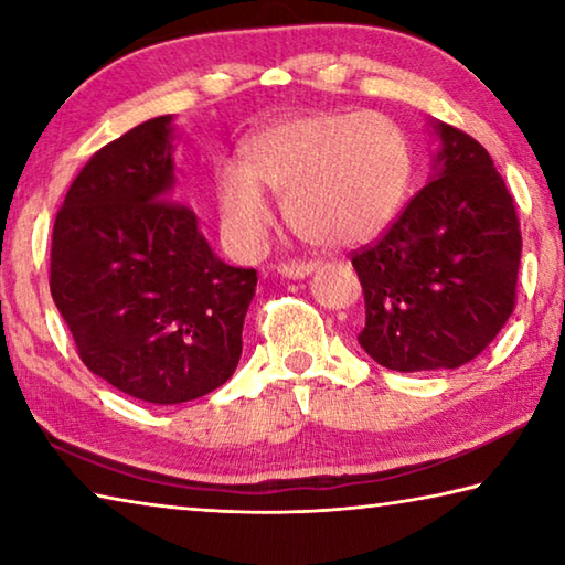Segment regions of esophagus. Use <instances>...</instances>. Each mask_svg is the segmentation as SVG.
<instances>
[{"label": "esophagus", "instance_id": "esophagus-1", "mask_svg": "<svg viewBox=\"0 0 565 565\" xmlns=\"http://www.w3.org/2000/svg\"><path fill=\"white\" fill-rule=\"evenodd\" d=\"M313 269H317L313 262H286L276 266V271L286 276V279H303V276H309Z\"/></svg>", "mask_w": 565, "mask_h": 565}]
</instances>
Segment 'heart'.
<instances>
[{
    "instance_id": "heart-1",
    "label": "heart",
    "mask_w": 565,
    "mask_h": 565,
    "mask_svg": "<svg viewBox=\"0 0 565 565\" xmlns=\"http://www.w3.org/2000/svg\"><path fill=\"white\" fill-rule=\"evenodd\" d=\"M411 149L376 111L311 114L274 124L248 141L242 164L216 174L222 228L238 254H256L274 214L264 189L284 199L296 236L321 248L369 242L404 204Z\"/></svg>"
}]
</instances>
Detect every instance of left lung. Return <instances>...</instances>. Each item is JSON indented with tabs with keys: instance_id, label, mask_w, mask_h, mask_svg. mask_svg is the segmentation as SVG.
Listing matches in <instances>:
<instances>
[{
	"instance_id": "left-lung-1",
	"label": "left lung",
	"mask_w": 565,
	"mask_h": 565,
	"mask_svg": "<svg viewBox=\"0 0 565 565\" xmlns=\"http://www.w3.org/2000/svg\"><path fill=\"white\" fill-rule=\"evenodd\" d=\"M436 174L374 244L351 254L366 327L363 351L391 371L458 369L515 309L521 224L493 159L436 121Z\"/></svg>"
}]
</instances>
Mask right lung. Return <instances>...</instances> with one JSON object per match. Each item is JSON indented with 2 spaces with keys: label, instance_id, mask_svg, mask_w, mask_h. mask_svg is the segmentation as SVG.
<instances>
[{
  "label": "right lung",
  "instance_id": "1",
  "mask_svg": "<svg viewBox=\"0 0 565 565\" xmlns=\"http://www.w3.org/2000/svg\"><path fill=\"white\" fill-rule=\"evenodd\" d=\"M174 127L149 119L94 154L54 218L50 289L92 374L169 406L226 384L256 271L224 264L174 196Z\"/></svg>",
  "mask_w": 565,
  "mask_h": 565
}]
</instances>
